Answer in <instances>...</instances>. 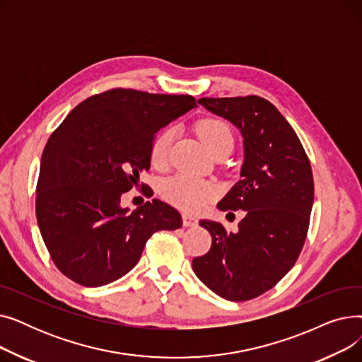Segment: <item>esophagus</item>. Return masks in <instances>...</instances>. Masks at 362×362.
Returning a JSON list of instances; mask_svg holds the SVG:
<instances>
[{
	"label": "esophagus",
	"instance_id": "34e87169",
	"mask_svg": "<svg viewBox=\"0 0 362 362\" xmlns=\"http://www.w3.org/2000/svg\"><path fill=\"white\" fill-rule=\"evenodd\" d=\"M198 224V218L191 214H183V226L186 227H194Z\"/></svg>",
	"mask_w": 362,
	"mask_h": 362
}]
</instances>
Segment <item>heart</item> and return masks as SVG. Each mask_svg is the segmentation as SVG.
<instances>
[{"label":"heart","mask_w":362,"mask_h":362,"mask_svg":"<svg viewBox=\"0 0 362 362\" xmlns=\"http://www.w3.org/2000/svg\"><path fill=\"white\" fill-rule=\"evenodd\" d=\"M197 132L206 146V149L216 156L217 152L233 148V132L230 126L220 119H204L197 124ZM173 141V130L165 129L158 133L151 145V161L156 165H164L168 158V151ZM164 197L189 213L201 210L210 202L216 194V185L195 179L186 175H177L168 179L163 185Z\"/></svg>","instance_id":"heart-1"}]
</instances>
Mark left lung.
Returning <instances> with one entry per match:
<instances>
[{
	"label": "left lung",
	"mask_w": 362,
	"mask_h": 362,
	"mask_svg": "<svg viewBox=\"0 0 362 362\" xmlns=\"http://www.w3.org/2000/svg\"><path fill=\"white\" fill-rule=\"evenodd\" d=\"M198 103L240 129V180L217 206L243 210L245 217L235 233L201 220L213 242L205 255L194 258L192 267L218 296L250 300L289 273L305 243L314 202L311 164L295 130L270 101L248 95Z\"/></svg>",
	"instance_id": "8db88e82"
}]
</instances>
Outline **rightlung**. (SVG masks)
I'll return each mask as SVG.
<instances>
[{
	"label": "right lung",
	"instance_id": "1",
	"mask_svg": "<svg viewBox=\"0 0 362 362\" xmlns=\"http://www.w3.org/2000/svg\"><path fill=\"white\" fill-rule=\"evenodd\" d=\"M194 107L192 95L114 88L76 105L52 132L35 208L49 257L66 277L86 288L117 280L135 267L152 235L182 226L176 208L160 199L129 213L120 197L149 170L160 129Z\"/></svg>",
	"mask_w": 362,
	"mask_h": 362
}]
</instances>
